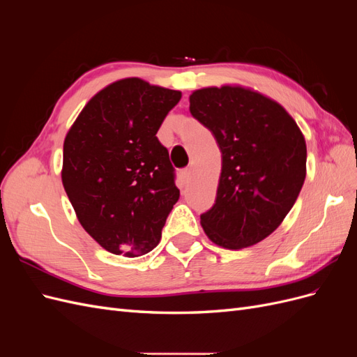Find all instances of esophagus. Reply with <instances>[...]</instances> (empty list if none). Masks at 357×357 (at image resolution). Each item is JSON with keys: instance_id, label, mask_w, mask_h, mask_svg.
I'll use <instances>...</instances> for the list:
<instances>
[{"instance_id": "1", "label": "esophagus", "mask_w": 357, "mask_h": 357, "mask_svg": "<svg viewBox=\"0 0 357 357\" xmlns=\"http://www.w3.org/2000/svg\"><path fill=\"white\" fill-rule=\"evenodd\" d=\"M190 178H192V169L190 168L183 169L181 171V180H183V183H189Z\"/></svg>"}]
</instances>
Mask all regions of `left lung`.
<instances>
[{
	"mask_svg": "<svg viewBox=\"0 0 357 357\" xmlns=\"http://www.w3.org/2000/svg\"><path fill=\"white\" fill-rule=\"evenodd\" d=\"M189 102L222 152L215 204L201 215L205 235L228 250L261 243L282 225L304 185V134L282 104L240 84L197 89Z\"/></svg>",
	"mask_w": 357,
	"mask_h": 357,
	"instance_id": "obj_1",
	"label": "left lung"
}]
</instances>
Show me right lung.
Masks as SVG:
<instances>
[{
  "instance_id": "right-lung-1",
  "label": "right lung",
  "mask_w": 357,
  "mask_h": 357,
  "mask_svg": "<svg viewBox=\"0 0 357 357\" xmlns=\"http://www.w3.org/2000/svg\"><path fill=\"white\" fill-rule=\"evenodd\" d=\"M180 98L122 79L95 93L68 129L62 185L83 229L107 252L138 257L160 241L180 190L156 132Z\"/></svg>"
}]
</instances>
